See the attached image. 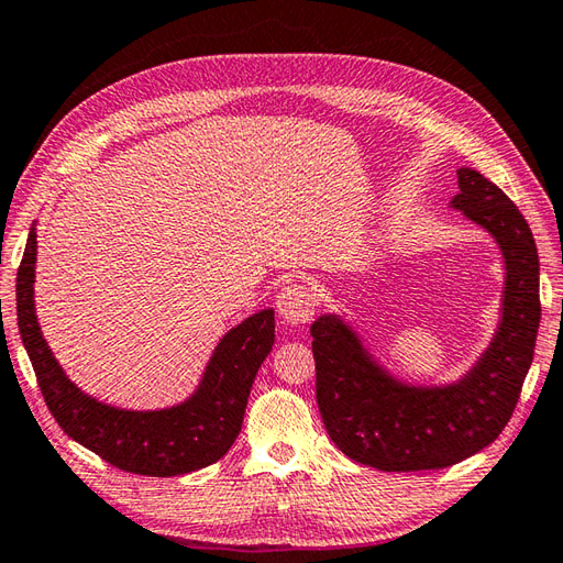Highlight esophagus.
I'll return each instance as SVG.
<instances>
[{"label":"esophagus","mask_w":563,"mask_h":563,"mask_svg":"<svg viewBox=\"0 0 563 563\" xmlns=\"http://www.w3.org/2000/svg\"><path fill=\"white\" fill-rule=\"evenodd\" d=\"M277 310L286 324H303L316 316V296L306 284H286L277 296Z\"/></svg>","instance_id":"34e87169"}]
</instances>
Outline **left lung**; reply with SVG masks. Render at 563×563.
I'll return each instance as SVG.
<instances>
[{"mask_svg":"<svg viewBox=\"0 0 563 563\" xmlns=\"http://www.w3.org/2000/svg\"><path fill=\"white\" fill-rule=\"evenodd\" d=\"M453 207L504 250V320L492 346L451 387H407L364 354L340 318L310 324L316 399L340 451L383 472L443 470L494 443L514 415L540 328V257L526 217L472 168L457 170Z\"/></svg>","mask_w":563,"mask_h":563,"instance_id":"8db88e82","label":"left lung"}]
</instances>
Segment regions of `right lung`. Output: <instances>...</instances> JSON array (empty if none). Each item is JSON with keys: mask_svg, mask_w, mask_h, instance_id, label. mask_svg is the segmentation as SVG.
I'll return each mask as SVG.
<instances>
[{"mask_svg": "<svg viewBox=\"0 0 563 563\" xmlns=\"http://www.w3.org/2000/svg\"><path fill=\"white\" fill-rule=\"evenodd\" d=\"M35 247L31 229L16 274V316L37 387L59 429L112 467L144 477H178L227 455L241 431L257 368L272 352L274 310H260L223 336L187 402L161 411L115 409L69 383L43 340L33 308Z\"/></svg>", "mask_w": 563, "mask_h": 563, "instance_id": "obj_1", "label": "right lung"}]
</instances>
